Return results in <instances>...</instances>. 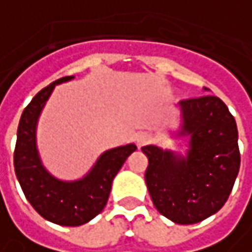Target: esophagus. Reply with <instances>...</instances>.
I'll list each match as a JSON object with an SVG mask.
<instances>
[{"label": "esophagus", "mask_w": 252, "mask_h": 252, "mask_svg": "<svg viewBox=\"0 0 252 252\" xmlns=\"http://www.w3.org/2000/svg\"><path fill=\"white\" fill-rule=\"evenodd\" d=\"M151 139H152V137L149 134H147V132H139V134H137V137H135V142H137L138 147L141 148L144 147V145H147V144H149Z\"/></svg>", "instance_id": "1"}]
</instances>
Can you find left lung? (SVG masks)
Masks as SVG:
<instances>
[{
  "mask_svg": "<svg viewBox=\"0 0 252 252\" xmlns=\"http://www.w3.org/2000/svg\"><path fill=\"white\" fill-rule=\"evenodd\" d=\"M179 110L182 126L175 135L189 138L186 155L142 147L145 182L159 213L178 224H194L217 213L233 190L241 160L238 131L227 105L212 94L182 100Z\"/></svg>",
  "mask_w": 252,
  "mask_h": 252,
  "instance_id": "obj_1",
  "label": "left lung"
}]
</instances>
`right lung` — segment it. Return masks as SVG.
<instances>
[{"mask_svg": "<svg viewBox=\"0 0 252 252\" xmlns=\"http://www.w3.org/2000/svg\"><path fill=\"white\" fill-rule=\"evenodd\" d=\"M71 79L74 76H66L50 83L24 110L18 126L14 166L28 202L43 219L55 224L76 227L89 223L103 212L113 179L137 147L126 144L105 151L90 172L77 181H61L50 175L40 160L36 147L38 120L53 89Z\"/></svg>", "mask_w": 252, "mask_h": 252, "instance_id": "obj_1", "label": "right lung"}]
</instances>
